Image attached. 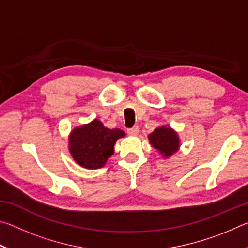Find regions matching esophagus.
I'll return each mask as SVG.
<instances>
[{"mask_svg":"<svg viewBox=\"0 0 248 248\" xmlns=\"http://www.w3.org/2000/svg\"><path fill=\"white\" fill-rule=\"evenodd\" d=\"M127 132H128L129 136H138V134H139V132H140V129H139V127H138V125H136V127H132V128L128 129Z\"/></svg>","mask_w":248,"mask_h":248,"instance_id":"esophagus-1","label":"esophagus"}]
</instances>
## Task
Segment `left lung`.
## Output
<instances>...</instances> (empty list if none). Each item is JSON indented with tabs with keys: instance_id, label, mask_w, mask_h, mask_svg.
Listing matches in <instances>:
<instances>
[{
	"instance_id": "8db88e82",
	"label": "left lung",
	"mask_w": 248,
	"mask_h": 248,
	"mask_svg": "<svg viewBox=\"0 0 248 248\" xmlns=\"http://www.w3.org/2000/svg\"><path fill=\"white\" fill-rule=\"evenodd\" d=\"M149 142L164 158H169L180 148L178 133L169 125H161L149 136Z\"/></svg>"
}]
</instances>
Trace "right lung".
I'll return each mask as SVG.
<instances>
[{
	"mask_svg": "<svg viewBox=\"0 0 248 248\" xmlns=\"http://www.w3.org/2000/svg\"><path fill=\"white\" fill-rule=\"evenodd\" d=\"M125 137L120 129H109L98 119L74 128L69 134V151L77 164L87 170L103 167L114 154L117 140Z\"/></svg>",
	"mask_w": 248,
	"mask_h": 248,
	"instance_id": "obj_1",
	"label": "right lung"
}]
</instances>
